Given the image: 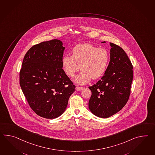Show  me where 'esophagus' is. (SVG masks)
<instances>
[{
	"instance_id": "1",
	"label": "esophagus",
	"mask_w": 155,
	"mask_h": 155,
	"mask_svg": "<svg viewBox=\"0 0 155 155\" xmlns=\"http://www.w3.org/2000/svg\"><path fill=\"white\" fill-rule=\"evenodd\" d=\"M83 88H84L82 87H79V86H76V90L78 91H82Z\"/></svg>"
}]
</instances>
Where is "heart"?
Returning a JSON list of instances; mask_svg holds the SVG:
<instances>
[{
  "label": "heart",
  "instance_id": "b5f03b06",
  "mask_svg": "<svg viewBox=\"0 0 155 155\" xmlns=\"http://www.w3.org/2000/svg\"><path fill=\"white\" fill-rule=\"evenodd\" d=\"M110 61L107 49L98 48L90 43L76 45L72 55H64L62 58L63 69L67 75L73 77L79 69L82 72L75 78L76 82L84 84L91 79L101 77L106 72Z\"/></svg>",
  "mask_w": 155,
  "mask_h": 155
}]
</instances>
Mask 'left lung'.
<instances>
[{"label":"left lung","mask_w":155,"mask_h":155,"mask_svg":"<svg viewBox=\"0 0 155 155\" xmlns=\"http://www.w3.org/2000/svg\"><path fill=\"white\" fill-rule=\"evenodd\" d=\"M110 45V61L106 72L96 84L89 87L92 92L89 109L101 118L110 117L126 105L133 80V66L127 54L120 46L112 43Z\"/></svg>","instance_id":"1"}]
</instances>
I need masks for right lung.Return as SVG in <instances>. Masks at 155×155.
I'll return each mask as SVG.
<instances>
[{
	"mask_svg": "<svg viewBox=\"0 0 155 155\" xmlns=\"http://www.w3.org/2000/svg\"><path fill=\"white\" fill-rule=\"evenodd\" d=\"M65 47L58 39L33 45L24 56L19 73L21 89L33 110L47 119L65 110L76 86L62 69Z\"/></svg>",
	"mask_w": 155,
	"mask_h": 155,
	"instance_id": "1",
	"label": "right lung"
}]
</instances>
